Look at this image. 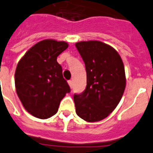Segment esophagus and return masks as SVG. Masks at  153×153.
<instances>
[{"instance_id": "34e87169", "label": "esophagus", "mask_w": 153, "mask_h": 153, "mask_svg": "<svg viewBox=\"0 0 153 153\" xmlns=\"http://www.w3.org/2000/svg\"><path fill=\"white\" fill-rule=\"evenodd\" d=\"M68 85H69L70 88L73 87V80H68Z\"/></svg>"}]
</instances>
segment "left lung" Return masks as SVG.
Returning a JSON list of instances; mask_svg holds the SVG:
<instances>
[{"label": "left lung", "mask_w": 153, "mask_h": 153, "mask_svg": "<svg viewBox=\"0 0 153 153\" xmlns=\"http://www.w3.org/2000/svg\"><path fill=\"white\" fill-rule=\"evenodd\" d=\"M76 47L87 73L86 88L73 97L76 112L88 122L100 121L116 108L124 94V64L119 53L101 41H80Z\"/></svg>", "instance_id": "obj_1"}]
</instances>
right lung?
<instances>
[{
  "mask_svg": "<svg viewBox=\"0 0 153 153\" xmlns=\"http://www.w3.org/2000/svg\"><path fill=\"white\" fill-rule=\"evenodd\" d=\"M68 47L65 41L47 39L36 43L21 58L15 72V86L24 108L33 117L48 119L58 111L70 87L56 58Z\"/></svg>",
  "mask_w": 153,
  "mask_h": 153,
  "instance_id": "1",
  "label": "right lung"
}]
</instances>
